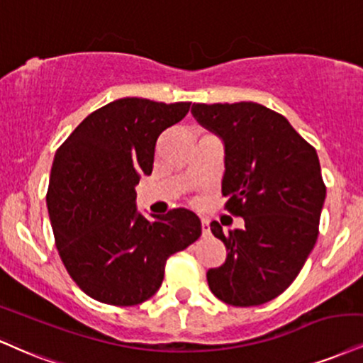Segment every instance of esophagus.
<instances>
[{
    "instance_id": "esophagus-1",
    "label": "esophagus",
    "mask_w": 363,
    "mask_h": 363,
    "mask_svg": "<svg viewBox=\"0 0 363 363\" xmlns=\"http://www.w3.org/2000/svg\"><path fill=\"white\" fill-rule=\"evenodd\" d=\"M201 228H203V237H209V235H211L208 220H201Z\"/></svg>"
}]
</instances>
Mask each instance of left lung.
<instances>
[{
  "instance_id": "8db88e82",
  "label": "left lung",
  "mask_w": 363,
  "mask_h": 363,
  "mask_svg": "<svg viewBox=\"0 0 363 363\" xmlns=\"http://www.w3.org/2000/svg\"><path fill=\"white\" fill-rule=\"evenodd\" d=\"M201 126L221 138L226 209L245 228L211 231L225 243V264L209 269V289L231 306H259L298 277L318 238L326 187L316 150L279 113L259 103H194Z\"/></svg>"
}]
</instances>
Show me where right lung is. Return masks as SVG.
<instances>
[{
	"label": "right lung",
	"instance_id": "1",
	"mask_svg": "<svg viewBox=\"0 0 363 363\" xmlns=\"http://www.w3.org/2000/svg\"><path fill=\"white\" fill-rule=\"evenodd\" d=\"M191 103L123 98L81 121L55 152L47 208L69 276L89 298L135 306L159 291L165 260L201 237L193 211L147 220L135 186L154 169L155 143Z\"/></svg>",
	"mask_w": 363,
	"mask_h": 363
}]
</instances>
